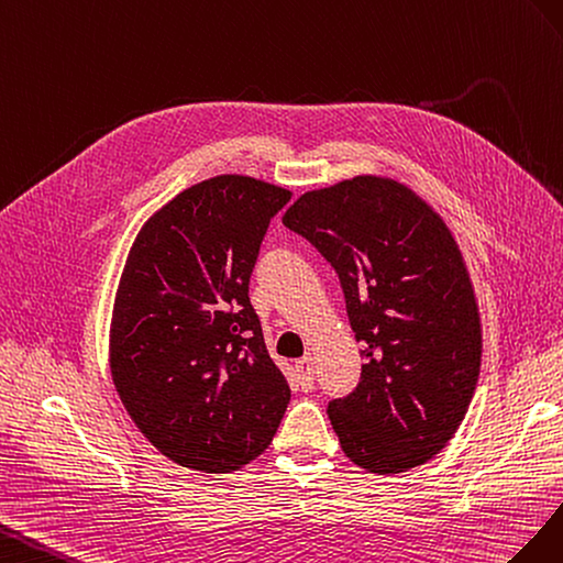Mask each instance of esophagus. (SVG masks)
Listing matches in <instances>:
<instances>
[{"mask_svg":"<svg viewBox=\"0 0 563 563\" xmlns=\"http://www.w3.org/2000/svg\"><path fill=\"white\" fill-rule=\"evenodd\" d=\"M297 382H299V389L301 391H309L313 389V382H316V365L311 356H303L297 361Z\"/></svg>","mask_w":563,"mask_h":563,"instance_id":"34e87169","label":"esophagus"}]
</instances>
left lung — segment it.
Masks as SVG:
<instances>
[{"mask_svg": "<svg viewBox=\"0 0 563 563\" xmlns=\"http://www.w3.org/2000/svg\"><path fill=\"white\" fill-rule=\"evenodd\" d=\"M283 223L340 276L361 382L328 417L351 462L373 474L424 464L453 439L481 371L470 273L443 219L382 176L309 190Z\"/></svg>", "mask_w": 563, "mask_h": 563, "instance_id": "1", "label": "left lung"}]
</instances>
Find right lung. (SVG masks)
<instances>
[{
  "label": "right lung",
  "instance_id": "obj_1",
  "mask_svg": "<svg viewBox=\"0 0 563 563\" xmlns=\"http://www.w3.org/2000/svg\"><path fill=\"white\" fill-rule=\"evenodd\" d=\"M290 190L223 174L179 192L136 235L110 328V373L159 453L202 474L260 457L290 404L250 276Z\"/></svg>",
  "mask_w": 563,
  "mask_h": 563
}]
</instances>
